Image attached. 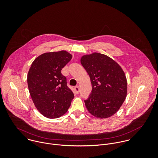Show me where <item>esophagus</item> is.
Listing matches in <instances>:
<instances>
[{"instance_id":"1","label":"esophagus","mask_w":158,"mask_h":158,"mask_svg":"<svg viewBox=\"0 0 158 158\" xmlns=\"http://www.w3.org/2000/svg\"><path fill=\"white\" fill-rule=\"evenodd\" d=\"M75 90L76 92H77V94H78L79 92H80V87H79V86H75Z\"/></svg>"}]
</instances>
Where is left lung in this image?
<instances>
[{
    "instance_id": "1",
    "label": "left lung",
    "mask_w": 158,
    "mask_h": 158,
    "mask_svg": "<svg viewBox=\"0 0 158 158\" xmlns=\"http://www.w3.org/2000/svg\"><path fill=\"white\" fill-rule=\"evenodd\" d=\"M81 63L89 75L92 85L91 93L85 100L88 111L100 118L112 116L127 96L124 72L113 59L99 53L83 56Z\"/></svg>"
}]
</instances>
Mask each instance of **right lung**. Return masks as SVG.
Returning a JSON list of instances; mask_svg holds the SVG:
<instances>
[{"label": "right lung", "mask_w": 158, "mask_h": 158, "mask_svg": "<svg viewBox=\"0 0 158 158\" xmlns=\"http://www.w3.org/2000/svg\"><path fill=\"white\" fill-rule=\"evenodd\" d=\"M64 50L42 54L32 63L27 83L32 100L40 113L49 118L68 111L74 97L61 70L72 59Z\"/></svg>", "instance_id": "obj_1"}]
</instances>
